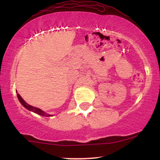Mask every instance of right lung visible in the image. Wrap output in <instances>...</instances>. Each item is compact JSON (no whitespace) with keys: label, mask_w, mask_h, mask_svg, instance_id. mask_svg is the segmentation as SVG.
Wrapping results in <instances>:
<instances>
[{"label":"right lung","mask_w":160,"mask_h":160,"mask_svg":"<svg viewBox=\"0 0 160 160\" xmlns=\"http://www.w3.org/2000/svg\"><path fill=\"white\" fill-rule=\"evenodd\" d=\"M17 98H18V99L19 100V102H21V104L22 105V106L25 107L26 109H28V111H32V112H34L35 113H37V114L42 116V117H52V116L51 114H49V113H45L44 111H42L40 108H36V107L32 106H30V105L28 104L27 102H26L25 100L22 99V98L21 97L20 95H19V94H18V93H17Z\"/></svg>","instance_id":"right-lung-1"}]
</instances>
